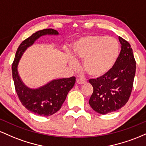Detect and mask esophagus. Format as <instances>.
Segmentation results:
<instances>
[{"instance_id":"34e87169","label":"esophagus","mask_w":146,"mask_h":146,"mask_svg":"<svg viewBox=\"0 0 146 146\" xmlns=\"http://www.w3.org/2000/svg\"><path fill=\"white\" fill-rule=\"evenodd\" d=\"M76 82L77 84H84L86 83V82L84 81V80H82V79H78Z\"/></svg>"}]
</instances>
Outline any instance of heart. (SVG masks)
<instances>
[{
    "label": "heart",
    "instance_id": "obj_1",
    "mask_svg": "<svg viewBox=\"0 0 146 146\" xmlns=\"http://www.w3.org/2000/svg\"><path fill=\"white\" fill-rule=\"evenodd\" d=\"M119 56V44L106 36L89 35L79 38L72 45L69 64L75 68L83 60L82 69L92 78H100L112 71Z\"/></svg>",
    "mask_w": 146,
    "mask_h": 146
}]
</instances>
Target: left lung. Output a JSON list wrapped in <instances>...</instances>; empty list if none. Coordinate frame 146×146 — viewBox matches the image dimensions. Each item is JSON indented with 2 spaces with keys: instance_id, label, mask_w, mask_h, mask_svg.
<instances>
[{
  "instance_id": "left-lung-1",
  "label": "left lung",
  "mask_w": 146,
  "mask_h": 146,
  "mask_svg": "<svg viewBox=\"0 0 146 146\" xmlns=\"http://www.w3.org/2000/svg\"><path fill=\"white\" fill-rule=\"evenodd\" d=\"M121 50L112 71L100 78L91 79L93 94L88 102L97 113L106 115L116 111L128 101L136 71V62L131 46L121 37Z\"/></svg>"
}]
</instances>
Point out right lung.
<instances>
[{
	"label": "right lung",
	"mask_w": 146,
	"mask_h": 146,
	"mask_svg": "<svg viewBox=\"0 0 146 146\" xmlns=\"http://www.w3.org/2000/svg\"><path fill=\"white\" fill-rule=\"evenodd\" d=\"M46 35L58 36L59 33L53 29H46L36 31L25 40L18 46L11 69L15 88L22 104L36 115L48 117L61 108L68 93L74 86L75 78L56 79L38 88H31L25 84L18 71V64L27 48L32 46L38 38Z\"/></svg>",
	"instance_id": "1"
}]
</instances>
